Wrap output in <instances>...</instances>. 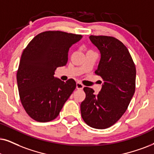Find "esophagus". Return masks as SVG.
Segmentation results:
<instances>
[{
	"label": "esophagus",
	"mask_w": 154,
	"mask_h": 154,
	"mask_svg": "<svg viewBox=\"0 0 154 154\" xmlns=\"http://www.w3.org/2000/svg\"><path fill=\"white\" fill-rule=\"evenodd\" d=\"M76 88L77 89H82L84 88V85L80 82H77V84H76Z\"/></svg>",
	"instance_id": "esophagus-1"
}]
</instances>
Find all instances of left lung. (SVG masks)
<instances>
[{
	"mask_svg": "<svg viewBox=\"0 0 154 154\" xmlns=\"http://www.w3.org/2000/svg\"><path fill=\"white\" fill-rule=\"evenodd\" d=\"M101 59L95 74L104 84L97 94L89 87L81 103V115L87 125L104 129L114 125L127 109L135 92L136 67L129 50L114 37L90 35Z\"/></svg>",
	"mask_w": 154,
	"mask_h": 154,
	"instance_id": "1",
	"label": "left lung"
}]
</instances>
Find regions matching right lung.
I'll list each match as a JSON object with an SVG mask.
<instances>
[{"label":"right lung","mask_w":154,"mask_h":154,"mask_svg":"<svg viewBox=\"0 0 154 154\" xmlns=\"http://www.w3.org/2000/svg\"><path fill=\"white\" fill-rule=\"evenodd\" d=\"M82 38L63 31H45L37 35L23 50L17 72V87L23 108L32 119H54L75 89L73 79L65 82L54 75L58 67L67 64L69 48Z\"/></svg>","instance_id":"add662e5"}]
</instances>
